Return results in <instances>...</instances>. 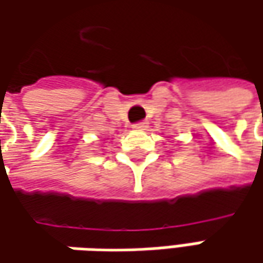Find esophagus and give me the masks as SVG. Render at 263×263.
<instances>
[{
    "label": "esophagus",
    "instance_id": "34e87169",
    "mask_svg": "<svg viewBox=\"0 0 263 263\" xmlns=\"http://www.w3.org/2000/svg\"><path fill=\"white\" fill-rule=\"evenodd\" d=\"M147 127L146 121H139L136 124H133V128H136V130H145Z\"/></svg>",
    "mask_w": 263,
    "mask_h": 263
}]
</instances>
